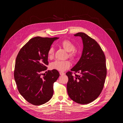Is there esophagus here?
I'll return each mask as SVG.
<instances>
[{
  "instance_id": "esophagus-1",
  "label": "esophagus",
  "mask_w": 123,
  "mask_h": 123,
  "mask_svg": "<svg viewBox=\"0 0 123 123\" xmlns=\"http://www.w3.org/2000/svg\"><path fill=\"white\" fill-rule=\"evenodd\" d=\"M59 74H60V75H63L65 74V73L64 72H60L59 73Z\"/></svg>"
}]
</instances>
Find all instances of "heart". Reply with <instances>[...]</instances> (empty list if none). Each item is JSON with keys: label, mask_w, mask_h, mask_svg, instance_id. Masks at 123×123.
I'll use <instances>...</instances> for the list:
<instances>
[{"label": "heart", "mask_w": 123, "mask_h": 123, "mask_svg": "<svg viewBox=\"0 0 123 123\" xmlns=\"http://www.w3.org/2000/svg\"><path fill=\"white\" fill-rule=\"evenodd\" d=\"M60 45L65 50L68 52V55L69 58L73 60L76 59L77 57V52L75 50L76 48L75 46L73 43L68 40L65 39L61 42ZM54 53V48L52 46L50 47L48 49L47 53L48 58L49 59L53 58ZM71 65V62L68 60L64 61L56 60L50 64V68L51 69H56L60 72H63L68 68Z\"/></svg>", "instance_id": "obj_1"}]
</instances>
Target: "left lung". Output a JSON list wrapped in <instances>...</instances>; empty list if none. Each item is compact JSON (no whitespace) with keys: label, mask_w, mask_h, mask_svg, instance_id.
I'll list each match as a JSON object with an SVG mask.
<instances>
[{"label":"left lung","mask_w":123,"mask_h":123,"mask_svg":"<svg viewBox=\"0 0 123 123\" xmlns=\"http://www.w3.org/2000/svg\"><path fill=\"white\" fill-rule=\"evenodd\" d=\"M74 36L82 38L83 50L80 60L71 69L75 75L72 72L66 73L67 92L75 102L87 104L95 100L103 90L107 75L106 57L98 43L87 34L78 32Z\"/></svg>","instance_id":"obj_1"}]
</instances>
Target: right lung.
I'll return each instance as SVG.
<instances>
[{
    "label": "right lung",
    "instance_id": "right-lung-1",
    "mask_svg": "<svg viewBox=\"0 0 123 123\" xmlns=\"http://www.w3.org/2000/svg\"><path fill=\"white\" fill-rule=\"evenodd\" d=\"M58 37H35L31 39L17 55L14 78L19 93L36 106L48 102L54 94V83L59 77L56 69L48 71V50Z\"/></svg>",
    "mask_w": 123,
    "mask_h": 123
}]
</instances>
